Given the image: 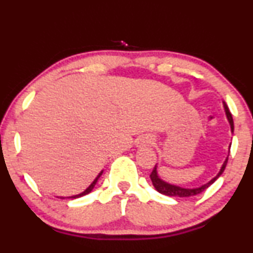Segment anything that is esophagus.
<instances>
[{
    "instance_id": "34e87169",
    "label": "esophagus",
    "mask_w": 253,
    "mask_h": 253,
    "mask_svg": "<svg viewBox=\"0 0 253 253\" xmlns=\"http://www.w3.org/2000/svg\"><path fill=\"white\" fill-rule=\"evenodd\" d=\"M152 145V139L148 138V136H145V138H141L138 141L139 147H142V146H150Z\"/></svg>"
}]
</instances>
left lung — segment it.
Here are the masks:
<instances>
[{
  "mask_svg": "<svg viewBox=\"0 0 253 253\" xmlns=\"http://www.w3.org/2000/svg\"><path fill=\"white\" fill-rule=\"evenodd\" d=\"M224 108H225V112H226V117H227V119H229V121H230L231 129H232V132H233L232 114H231L229 107H227V106L225 105V103H224ZM227 160H229V157L226 158V160H225V163L223 164V167H221V169H220V172L218 173L217 176H214V178L212 179L211 181H209L208 184L203 185V186H200V187H198V188H182V187L175 186V185L167 184V182L163 181L159 178V176H158L157 167H154L153 171H152V173L150 174V176H151V180H152V184H153V186L156 187V190L159 193H161V194H165V196H169V197H193V196H197V194L202 193L203 191H205L206 188H209L212 184H213L215 180H217L219 176L221 175V173L224 172L225 167H226Z\"/></svg>",
  "mask_w": 253,
  "mask_h": 253,
  "instance_id": "1",
  "label": "left lung"
}]
</instances>
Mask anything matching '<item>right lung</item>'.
<instances>
[{
  "mask_svg": "<svg viewBox=\"0 0 253 253\" xmlns=\"http://www.w3.org/2000/svg\"><path fill=\"white\" fill-rule=\"evenodd\" d=\"M101 174H102V171L99 173V175H97V176H96V178H95V180H94V181L92 182V184H90V185H89V186H88V187L86 188V190H84V192H82V193H80V194H78V196H73V197H69V198H73V199H74V198H79V197H82V196H86V194H88V193H89V192H90V191H92V190H93V188H94V186H95V185H96V182H97V179H99V178H100V175H101Z\"/></svg>",
  "mask_w": 253,
  "mask_h": 253,
  "instance_id": "1",
  "label": "right lung"
}]
</instances>
